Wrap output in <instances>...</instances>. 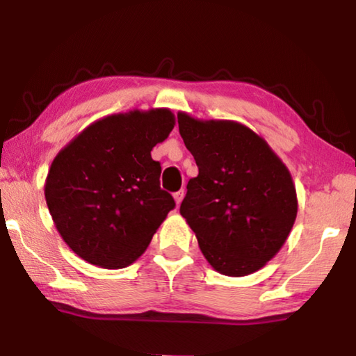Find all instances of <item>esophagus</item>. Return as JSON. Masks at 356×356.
<instances>
[{"instance_id": "1", "label": "esophagus", "mask_w": 356, "mask_h": 356, "mask_svg": "<svg viewBox=\"0 0 356 356\" xmlns=\"http://www.w3.org/2000/svg\"><path fill=\"white\" fill-rule=\"evenodd\" d=\"M184 196H185V193H184V190H179V191H176V193H174V201H176V204H177V207L180 206V202H182V200H184Z\"/></svg>"}]
</instances>
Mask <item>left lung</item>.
<instances>
[{
	"label": "left lung",
	"mask_w": 356,
	"mask_h": 356,
	"mask_svg": "<svg viewBox=\"0 0 356 356\" xmlns=\"http://www.w3.org/2000/svg\"><path fill=\"white\" fill-rule=\"evenodd\" d=\"M177 122L200 170L186 185L180 215L216 272H257L281 250L297 218L291 172L262 136L236 120L180 111Z\"/></svg>",
	"instance_id": "1"
}]
</instances>
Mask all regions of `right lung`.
Wrapping results in <instances>:
<instances>
[{
  "label": "right lung",
  "instance_id": "obj_1",
  "mask_svg": "<svg viewBox=\"0 0 356 356\" xmlns=\"http://www.w3.org/2000/svg\"><path fill=\"white\" fill-rule=\"evenodd\" d=\"M176 125L168 108L99 119L59 150L48 170L45 201L69 248L102 268L140 257L170 210L161 166L150 150Z\"/></svg>",
  "mask_w": 356,
  "mask_h": 356
}]
</instances>
